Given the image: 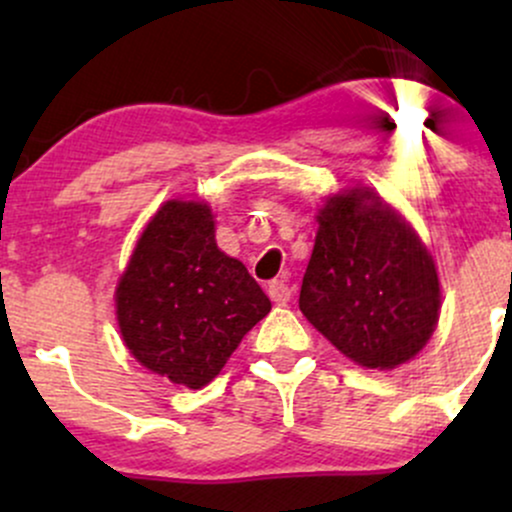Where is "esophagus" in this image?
<instances>
[{
	"instance_id": "1",
	"label": "esophagus",
	"mask_w": 512,
	"mask_h": 512,
	"mask_svg": "<svg viewBox=\"0 0 512 512\" xmlns=\"http://www.w3.org/2000/svg\"><path fill=\"white\" fill-rule=\"evenodd\" d=\"M269 298H272L274 303H289L291 291H289V286H286L284 279H274L272 284H269Z\"/></svg>"
}]
</instances>
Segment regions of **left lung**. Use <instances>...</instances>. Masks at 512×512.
<instances>
[{
    "label": "left lung",
    "instance_id": "obj_1",
    "mask_svg": "<svg viewBox=\"0 0 512 512\" xmlns=\"http://www.w3.org/2000/svg\"><path fill=\"white\" fill-rule=\"evenodd\" d=\"M317 223L301 313L358 366L392 370L411 361L438 325L431 252L368 187L327 199Z\"/></svg>",
    "mask_w": 512,
    "mask_h": 512
}]
</instances>
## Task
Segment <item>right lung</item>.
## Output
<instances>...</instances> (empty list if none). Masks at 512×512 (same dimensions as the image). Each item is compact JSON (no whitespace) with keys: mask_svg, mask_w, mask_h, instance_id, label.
<instances>
[{"mask_svg":"<svg viewBox=\"0 0 512 512\" xmlns=\"http://www.w3.org/2000/svg\"><path fill=\"white\" fill-rule=\"evenodd\" d=\"M115 308L129 354L170 383L199 390L272 303L245 264L219 250L207 204L170 199L137 240Z\"/></svg>","mask_w":512,"mask_h":512,"instance_id":"right-lung-1","label":"right lung"}]
</instances>
